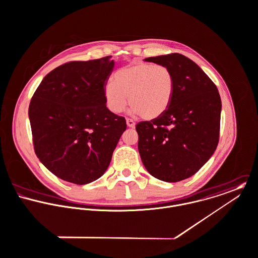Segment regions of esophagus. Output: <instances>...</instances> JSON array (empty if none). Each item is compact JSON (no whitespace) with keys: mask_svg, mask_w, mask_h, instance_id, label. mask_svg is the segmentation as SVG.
Listing matches in <instances>:
<instances>
[{"mask_svg":"<svg viewBox=\"0 0 258 258\" xmlns=\"http://www.w3.org/2000/svg\"><path fill=\"white\" fill-rule=\"evenodd\" d=\"M126 124L128 127H134L136 125V122L131 118H126Z\"/></svg>","mask_w":258,"mask_h":258,"instance_id":"obj_1","label":"esophagus"}]
</instances>
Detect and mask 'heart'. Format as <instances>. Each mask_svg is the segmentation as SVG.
<instances>
[{
    "label": "heart",
    "mask_w": 258,
    "mask_h": 258,
    "mask_svg": "<svg viewBox=\"0 0 258 258\" xmlns=\"http://www.w3.org/2000/svg\"><path fill=\"white\" fill-rule=\"evenodd\" d=\"M113 81L105 84L103 96L106 106L114 113L124 109L130 97L133 114L154 119L167 110L173 98L174 78L162 64L132 62L117 70Z\"/></svg>",
    "instance_id": "heart-1"
}]
</instances>
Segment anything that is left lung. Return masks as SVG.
<instances>
[{
    "label": "left lung",
    "instance_id": "8db88e82",
    "mask_svg": "<svg viewBox=\"0 0 258 258\" xmlns=\"http://www.w3.org/2000/svg\"><path fill=\"white\" fill-rule=\"evenodd\" d=\"M145 61L171 71L174 93L162 115L137 124L139 153L145 167L155 178L180 181L198 172L216 150L220 96L206 73L181 53L151 56Z\"/></svg>",
    "mask_w": 258,
    "mask_h": 258
}]
</instances>
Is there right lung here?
Listing matches in <instances>:
<instances>
[{
    "label": "right lung",
    "mask_w": 258,
    "mask_h": 258,
    "mask_svg": "<svg viewBox=\"0 0 258 258\" xmlns=\"http://www.w3.org/2000/svg\"><path fill=\"white\" fill-rule=\"evenodd\" d=\"M113 67L111 55L67 62L43 79L31 100L35 153L62 180L82 185L100 178L126 130L103 96Z\"/></svg>",
    "instance_id": "add662e5"
}]
</instances>
